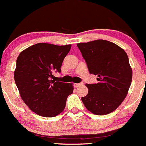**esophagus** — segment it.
<instances>
[{
	"label": "esophagus",
	"instance_id": "esophagus-1",
	"mask_svg": "<svg viewBox=\"0 0 146 146\" xmlns=\"http://www.w3.org/2000/svg\"><path fill=\"white\" fill-rule=\"evenodd\" d=\"M82 84H83L82 83H74V87H77V86H80V85H82Z\"/></svg>",
	"mask_w": 146,
	"mask_h": 146
}]
</instances>
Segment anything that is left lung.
Here are the masks:
<instances>
[{
  "instance_id": "left-lung-1",
  "label": "left lung",
  "mask_w": 146,
  "mask_h": 146,
  "mask_svg": "<svg viewBox=\"0 0 146 146\" xmlns=\"http://www.w3.org/2000/svg\"><path fill=\"white\" fill-rule=\"evenodd\" d=\"M89 73L97 75L98 83L89 84L88 94L82 97L85 107L103 116L116 110L128 94L132 69L126 52L111 42L97 40L78 43Z\"/></svg>"
}]
</instances>
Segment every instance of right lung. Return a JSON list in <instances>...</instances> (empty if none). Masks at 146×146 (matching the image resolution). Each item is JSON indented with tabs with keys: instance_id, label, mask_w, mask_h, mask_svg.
Returning <instances> with one entry per match:
<instances>
[{
	"instance_id": "right-lung-1",
	"label": "right lung",
	"mask_w": 146,
	"mask_h": 146,
	"mask_svg": "<svg viewBox=\"0 0 146 146\" xmlns=\"http://www.w3.org/2000/svg\"><path fill=\"white\" fill-rule=\"evenodd\" d=\"M71 47L37 43L18 55L14 79L23 101L34 113L54 117L64 111L74 86L72 83L57 82L54 73L61 72Z\"/></svg>"
}]
</instances>
